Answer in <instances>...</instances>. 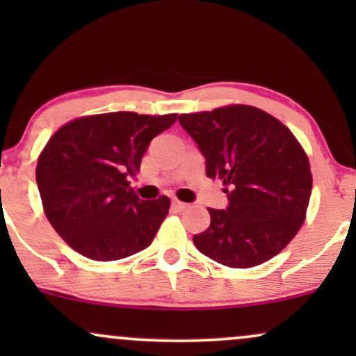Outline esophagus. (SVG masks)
Returning <instances> with one entry per match:
<instances>
[{
    "mask_svg": "<svg viewBox=\"0 0 356 356\" xmlns=\"http://www.w3.org/2000/svg\"><path fill=\"white\" fill-rule=\"evenodd\" d=\"M172 209L181 212L184 209H187V204L182 202V201H179V199H174V201H172Z\"/></svg>",
    "mask_w": 356,
    "mask_h": 356,
    "instance_id": "esophagus-1",
    "label": "esophagus"
}]
</instances>
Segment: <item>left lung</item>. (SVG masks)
<instances>
[{
	"label": "left lung",
	"instance_id": "obj_1",
	"mask_svg": "<svg viewBox=\"0 0 356 356\" xmlns=\"http://www.w3.org/2000/svg\"><path fill=\"white\" fill-rule=\"evenodd\" d=\"M179 122L219 179L226 209L209 207L211 224L194 244L229 268H252L280 254L303 226L313 177L308 155L291 130L264 110L226 105L182 113Z\"/></svg>",
	"mask_w": 356,
	"mask_h": 356
}]
</instances>
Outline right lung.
I'll return each instance as SVG.
<instances>
[{
  "mask_svg": "<svg viewBox=\"0 0 356 356\" xmlns=\"http://www.w3.org/2000/svg\"><path fill=\"white\" fill-rule=\"evenodd\" d=\"M177 113L110 112L61 125L38 157L36 184L53 229L93 261H117L149 248L170 199L142 201L129 177L140 170L150 140Z\"/></svg>",
  "mask_w": 356,
  "mask_h": 356,
  "instance_id": "1",
  "label": "right lung"
}]
</instances>
